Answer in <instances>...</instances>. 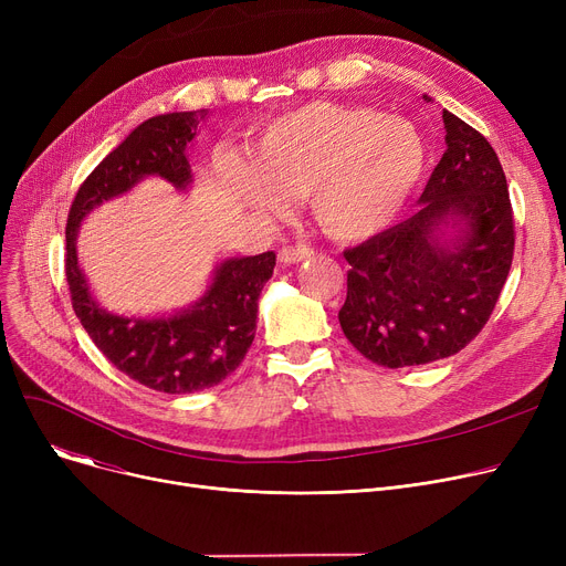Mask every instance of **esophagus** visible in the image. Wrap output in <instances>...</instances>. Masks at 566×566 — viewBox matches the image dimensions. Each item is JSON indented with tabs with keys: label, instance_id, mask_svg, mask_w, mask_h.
Here are the masks:
<instances>
[{
	"label": "esophagus",
	"instance_id": "obj_1",
	"mask_svg": "<svg viewBox=\"0 0 566 566\" xmlns=\"http://www.w3.org/2000/svg\"><path fill=\"white\" fill-rule=\"evenodd\" d=\"M314 256V250L310 245H286L280 250V261L284 265H291V263H298V261H305V259H312Z\"/></svg>",
	"mask_w": 566,
	"mask_h": 566
}]
</instances>
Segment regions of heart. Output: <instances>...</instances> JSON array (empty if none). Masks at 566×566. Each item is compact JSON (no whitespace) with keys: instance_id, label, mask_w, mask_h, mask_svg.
Returning <instances> with one entry per match:
<instances>
[{"instance_id":"heart-1","label":"heart","mask_w":566,"mask_h":566,"mask_svg":"<svg viewBox=\"0 0 566 566\" xmlns=\"http://www.w3.org/2000/svg\"><path fill=\"white\" fill-rule=\"evenodd\" d=\"M250 156L220 165L227 188L259 216H282L310 199L318 227L358 241L388 227L418 188L429 148L420 128L374 107L310 103L277 116Z\"/></svg>"}]
</instances>
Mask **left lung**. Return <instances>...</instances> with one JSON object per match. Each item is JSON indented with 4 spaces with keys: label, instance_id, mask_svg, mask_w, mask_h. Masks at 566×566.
I'll return each mask as SVG.
<instances>
[{
    "label": "left lung",
    "instance_id": "1",
    "mask_svg": "<svg viewBox=\"0 0 566 566\" xmlns=\"http://www.w3.org/2000/svg\"><path fill=\"white\" fill-rule=\"evenodd\" d=\"M442 122L448 148L418 213L344 252L342 331L378 367L429 365L465 348L512 268L514 213L497 154L452 112ZM448 223L455 235L444 242Z\"/></svg>",
    "mask_w": 566,
    "mask_h": 566
}]
</instances>
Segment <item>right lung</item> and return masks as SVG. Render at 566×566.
Masks as SVG:
<instances>
[{"mask_svg":"<svg viewBox=\"0 0 566 566\" xmlns=\"http://www.w3.org/2000/svg\"><path fill=\"white\" fill-rule=\"evenodd\" d=\"M203 116L206 109L169 112L137 126L84 178L66 220V282L82 328L118 371L167 395L213 388L243 363L256 333L259 293L273 277L275 252L222 261L190 310L135 318L109 314L94 301L77 265L75 238L96 206L128 192L144 176H160L186 190L192 184L186 146Z\"/></svg>","mask_w":566,"mask_h":566,"instance_id":"add662e5","label":"right lung"}]
</instances>
